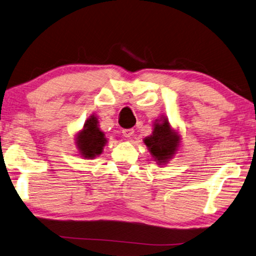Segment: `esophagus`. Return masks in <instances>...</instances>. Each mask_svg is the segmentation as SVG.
Listing matches in <instances>:
<instances>
[{
	"label": "esophagus",
	"instance_id": "esophagus-1",
	"mask_svg": "<svg viewBox=\"0 0 256 256\" xmlns=\"http://www.w3.org/2000/svg\"><path fill=\"white\" fill-rule=\"evenodd\" d=\"M122 133H123V136L125 138H130L133 136V133H134V130L133 128H124L123 131H122Z\"/></svg>",
	"mask_w": 256,
	"mask_h": 256
}]
</instances>
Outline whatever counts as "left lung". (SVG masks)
I'll return each instance as SVG.
<instances>
[{
    "mask_svg": "<svg viewBox=\"0 0 256 256\" xmlns=\"http://www.w3.org/2000/svg\"><path fill=\"white\" fill-rule=\"evenodd\" d=\"M144 144L152 157L158 163H162L174 155L179 144V136L171 131L168 122L164 120L163 123L155 124L152 136H148Z\"/></svg>",
    "mask_w": 256,
    "mask_h": 256,
    "instance_id": "obj_1",
    "label": "left lung"
}]
</instances>
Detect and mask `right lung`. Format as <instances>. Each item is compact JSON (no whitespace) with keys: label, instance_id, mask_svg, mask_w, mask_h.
Returning a JSON list of instances; mask_svg holds the SVG:
<instances>
[{"label":"right lung","instance_id":"obj_1","mask_svg":"<svg viewBox=\"0 0 256 256\" xmlns=\"http://www.w3.org/2000/svg\"><path fill=\"white\" fill-rule=\"evenodd\" d=\"M106 138L98 128V120L91 116L84 124V130L77 136V147L85 158H93L102 152Z\"/></svg>","mask_w":256,"mask_h":256}]
</instances>
